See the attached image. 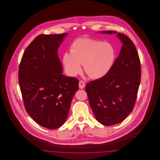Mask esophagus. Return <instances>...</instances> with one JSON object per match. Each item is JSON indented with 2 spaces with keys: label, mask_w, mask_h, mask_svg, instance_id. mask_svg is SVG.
Instances as JSON below:
<instances>
[{
  "label": "esophagus",
  "mask_w": 160,
  "mask_h": 160,
  "mask_svg": "<svg viewBox=\"0 0 160 160\" xmlns=\"http://www.w3.org/2000/svg\"><path fill=\"white\" fill-rule=\"evenodd\" d=\"M84 87H85V83H84V82L80 80V81L79 82V88H80V89H83Z\"/></svg>",
  "instance_id": "1"
}]
</instances>
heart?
<instances>
[{
  "instance_id": "obj_1",
  "label": "heart",
  "mask_w": 160,
  "mask_h": 160,
  "mask_svg": "<svg viewBox=\"0 0 160 160\" xmlns=\"http://www.w3.org/2000/svg\"><path fill=\"white\" fill-rule=\"evenodd\" d=\"M71 52L63 54V63L67 72L76 76L84 64L86 74L91 78L98 79L106 76L114 64L116 52L108 42L91 38H78L71 46Z\"/></svg>"
}]
</instances>
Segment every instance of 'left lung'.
Wrapping results in <instances>:
<instances>
[{
    "mask_svg": "<svg viewBox=\"0 0 160 160\" xmlns=\"http://www.w3.org/2000/svg\"><path fill=\"white\" fill-rule=\"evenodd\" d=\"M117 35L122 46L112 68L106 76L90 82L85 87L96 119L106 126L122 122L132 111L141 80V65L136 46L125 34Z\"/></svg>",
    "mask_w": 160,
    "mask_h": 160,
    "instance_id": "8db88e82",
    "label": "left lung"
}]
</instances>
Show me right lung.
I'll list each match as a JSON object with an SVG mask.
<instances>
[{
	"label": "right lung",
	"instance_id": "obj_1",
	"mask_svg": "<svg viewBox=\"0 0 160 160\" xmlns=\"http://www.w3.org/2000/svg\"><path fill=\"white\" fill-rule=\"evenodd\" d=\"M67 33L39 35L26 48L18 82L27 113L41 126L56 129L67 119L78 80L66 77L58 50Z\"/></svg>",
	"mask_w": 160,
	"mask_h": 160
}]
</instances>
